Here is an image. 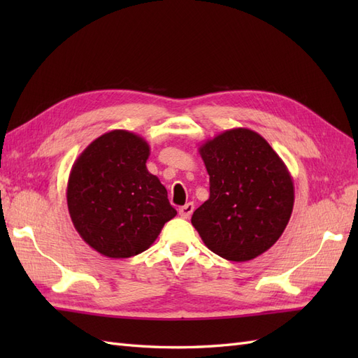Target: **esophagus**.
<instances>
[{
	"instance_id": "esophagus-1",
	"label": "esophagus",
	"mask_w": 358,
	"mask_h": 358,
	"mask_svg": "<svg viewBox=\"0 0 358 358\" xmlns=\"http://www.w3.org/2000/svg\"><path fill=\"white\" fill-rule=\"evenodd\" d=\"M192 212H194V204L192 203H187L185 206H182V208H179V215L182 216V218H185V220L189 218V216L192 215Z\"/></svg>"
}]
</instances>
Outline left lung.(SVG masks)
I'll use <instances>...</instances> for the list:
<instances>
[{
	"label": "left lung",
	"instance_id": "obj_1",
	"mask_svg": "<svg viewBox=\"0 0 358 358\" xmlns=\"http://www.w3.org/2000/svg\"><path fill=\"white\" fill-rule=\"evenodd\" d=\"M210 196L191 222L212 252L249 262L272 248L291 218L294 183L264 137L233 128L201 143Z\"/></svg>",
	"mask_w": 358,
	"mask_h": 358
}]
</instances>
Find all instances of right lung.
<instances>
[{"instance_id":"add662e5","label":"right lung","mask_w":358,"mask_h":358,"mask_svg":"<svg viewBox=\"0 0 358 358\" xmlns=\"http://www.w3.org/2000/svg\"><path fill=\"white\" fill-rule=\"evenodd\" d=\"M149 152L143 137L113 129L86 146L71 167L70 218L82 239L104 257L146 251L178 213L166 187L146 169Z\"/></svg>"}]
</instances>
